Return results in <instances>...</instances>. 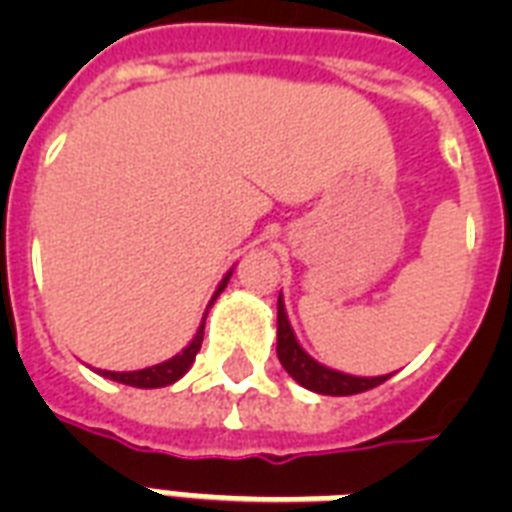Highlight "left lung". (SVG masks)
<instances>
[{"mask_svg": "<svg viewBox=\"0 0 512 512\" xmlns=\"http://www.w3.org/2000/svg\"><path fill=\"white\" fill-rule=\"evenodd\" d=\"M279 329H276V353H279L281 366L287 369L289 377L300 382L303 388L321 393V396H353V393H364L388 380L390 374H380V377H356V374L337 372L329 366L319 364L316 358H311L303 350V345L297 342L292 324L287 319V308H284V297L279 295V319H276Z\"/></svg>", "mask_w": 512, "mask_h": 512, "instance_id": "8db88e82", "label": "left lung"}]
</instances>
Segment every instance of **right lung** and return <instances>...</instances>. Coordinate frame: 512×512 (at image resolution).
Returning a JSON list of instances; mask_svg holds the SVG:
<instances>
[{"instance_id": "add662e5", "label": "right lung", "mask_w": 512, "mask_h": 512, "mask_svg": "<svg viewBox=\"0 0 512 512\" xmlns=\"http://www.w3.org/2000/svg\"><path fill=\"white\" fill-rule=\"evenodd\" d=\"M231 273L233 271L225 273L223 281L217 284L215 295H212L209 305L215 303L217 297H220V292H223L228 279H231ZM209 305H207V311H209ZM204 319H207V313H204ZM204 319H201V327L196 329L193 340L188 342L177 356L167 358V361H162V364L146 366V369H138V372H106V369H98V374H103V377H108V380L122 382V385H132V388H164V385H172V382L180 380V377L191 369L193 358H196V353H199L201 340H204Z\"/></svg>"}]
</instances>
